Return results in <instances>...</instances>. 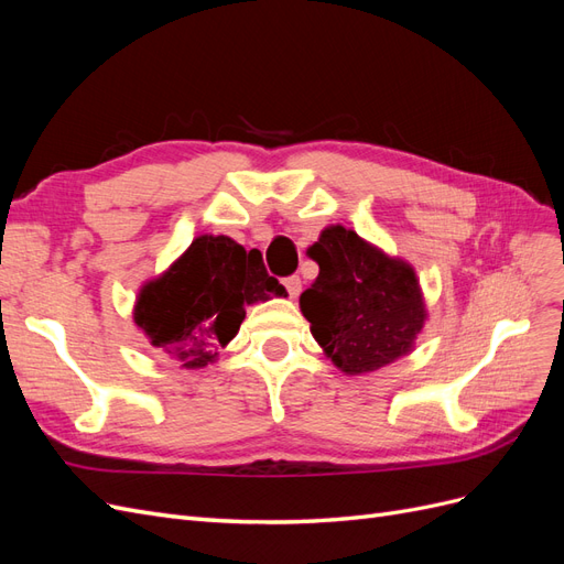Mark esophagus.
I'll return each instance as SVG.
<instances>
[{"label": "esophagus", "instance_id": "1", "mask_svg": "<svg viewBox=\"0 0 564 564\" xmlns=\"http://www.w3.org/2000/svg\"><path fill=\"white\" fill-rule=\"evenodd\" d=\"M284 286H286V292H289V296H292V299H296V296L301 294V278H299V275H292V278H286V280H284Z\"/></svg>", "mask_w": 564, "mask_h": 564}]
</instances>
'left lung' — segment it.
Returning a JSON list of instances; mask_svg holds the SVG:
<instances>
[{"mask_svg": "<svg viewBox=\"0 0 564 564\" xmlns=\"http://www.w3.org/2000/svg\"><path fill=\"white\" fill-rule=\"evenodd\" d=\"M317 280L299 299L322 352L346 377L409 355L429 308L416 270L344 226H327L308 249Z\"/></svg>", "mask_w": 564, "mask_h": 564, "instance_id": "8db88e82", "label": "left lung"}]
</instances>
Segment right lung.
I'll return each mask as SVG.
<instances>
[{
	"mask_svg": "<svg viewBox=\"0 0 564 564\" xmlns=\"http://www.w3.org/2000/svg\"><path fill=\"white\" fill-rule=\"evenodd\" d=\"M284 294L261 251H247L228 235H197L172 265L141 284L133 322L152 348L185 369H204L240 332L245 305Z\"/></svg>",
	"mask_w": 564,
	"mask_h": 564,
	"instance_id": "1",
	"label": "right lung"
}]
</instances>
